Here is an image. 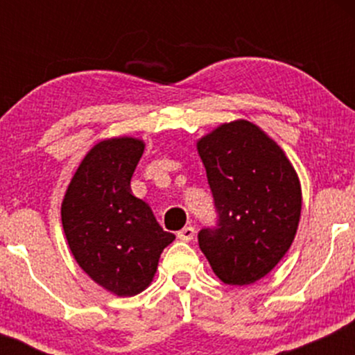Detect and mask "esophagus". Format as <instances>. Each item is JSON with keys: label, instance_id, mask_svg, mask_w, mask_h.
Returning a JSON list of instances; mask_svg holds the SVG:
<instances>
[{"label": "esophagus", "instance_id": "esophagus-1", "mask_svg": "<svg viewBox=\"0 0 355 355\" xmlns=\"http://www.w3.org/2000/svg\"><path fill=\"white\" fill-rule=\"evenodd\" d=\"M195 235L193 227H183V229L178 232V239L183 240V242H190Z\"/></svg>", "mask_w": 355, "mask_h": 355}]
</instances>
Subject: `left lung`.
Segmentation results:
<instances>
[{
	"label": "left lung",
	"instance_id": "obj_1",
	"mask_svg": "<svg viewBox=\"0 0 355 355\" xmlns=\"http://www.w3.org/2000/svg\"><path fill=\"white\" fill-rule=\"evenodd\" d=\"M218 214L198 245L211 270L229 285L266 277L291 248L302 190L284 150L247 120L222 123L197 141Z\"/></svg>",
	"mask_w": 355,
	"mask_h": 355
}]
</instances>
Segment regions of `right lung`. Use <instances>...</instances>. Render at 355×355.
Returning a JSON list of instances; mask_svg holds the SVG:
<instances>
[{"mask_svg": "<svg viewBox=\"0 0 355 355\" xmlns=\"http://www.w3.org/2000/svg\"><path fill=\"white\" fill-rule=\"evenodd\" d=\"M144 150L145 141L133 137L98 141L81 160L61 202V223L76 263L118 297L144 292L162 252L175 240L130 189Z\"/></svg>", "mask_w": 355, "mask_h": 355, "instance_id": "1", "label": "right lung"}]
</instances>
